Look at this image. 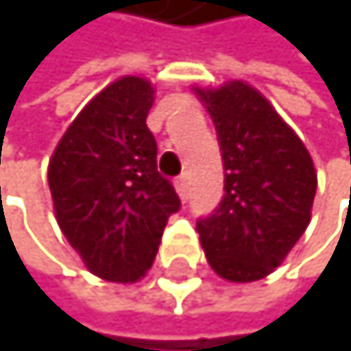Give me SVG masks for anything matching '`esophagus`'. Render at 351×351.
Segmentation results:
<instances>
[{
	"instance_id": "esophagus-1",
	"label": "esophagus",
	"mask_w": 351,
	"mask_h": 351,
	"mask_svg": "<svg viewBox=\"0 0 351 351\" xmlns=\"http://www.w3.org/2000/svg\"><path fill=\"white\" fill-rule=\"evenodd\" d=\"M176 189H178V195L182 197V199H189V182H186V178H178L176 180Z\"/></svg>"
}]
</instances>
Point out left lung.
Returning <instances> with one entry per match:
<instances>
[{"label": "left lung", "instance_id": "8db88e82", "mask_svg": "<svg viewBox=\"0 0 351 351\" xmlns=\"http://www.w3.org/2000/svg\"><path fill=\"white\" fill-rule=\"evenodd\" d=\"M195 92L213 118L224 160V195L213 213L197 219L199 241L219 277L264 279L310 224L312 158L255 87L230 81Z\"/></svg>", "mask_w": 351, "mask_h": 351}]
</instances>
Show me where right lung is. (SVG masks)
<instances>
[{"label": "right lung", "instance_id": "1", "mask_svg": "<svg viewBox=\"0 0 351 351\" xmlns=\"http://www.w3.org/2000/svg\"><path fill=\"white\" fill-rule=\"evenodd\" d=\"M152 105L149 81H114L74 118L48 167L63 235L92 275L116 283L152 268L167 219L180 210L173 184L158 173Z\"/></svg>", "mask_w": 351, "mask_h": 351}]
</instances>
